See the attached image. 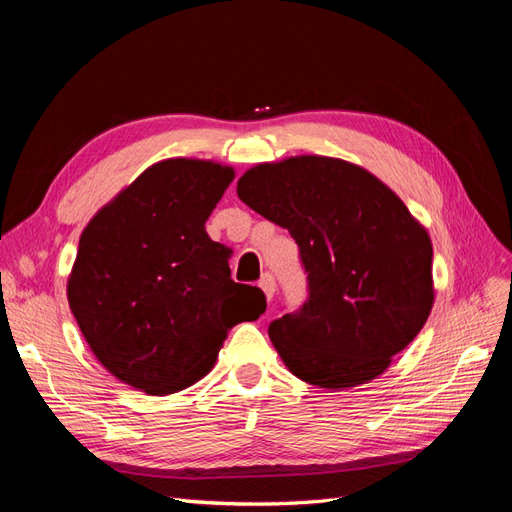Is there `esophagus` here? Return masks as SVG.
Listing matches in <instances>:
<instances>
[{
    "instance_id": "1",
    "label": "esophagus",
    "mask_w": 512,
    "mask_h": 512,
    "mask_svg": "<svg viewBox=\"0 0 512 512\" xmlns=\"http://www.w3.org/2000/svg\"><path fill=\"white\" fill-rule=\"evenodd\" d=\"M258 286L262 288V292H265V297L271 301L275 297V277L271 273H265L262 275V280L258 282Z\"/></svg>"
}]
</instances>
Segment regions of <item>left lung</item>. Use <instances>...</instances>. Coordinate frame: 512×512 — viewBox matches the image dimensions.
<instances>
[{
    "label": "left lung",
    "mask_w": 512,
    "mask_h": 512,
    "mask_svg": "<svg viewBox=\"0 0 512 512\" xmlns=\"http://www.w3.org/2000/svg\"><path fill=\"white\" fill-rule=\"evenodd\" d=\"M237 194L290 232L307 271L303 307L269 327L290 374L329 391L382 376L431 314L427 228L389 185L339 158L256 164Z\"/></svg>",
    "instance_id": "obj_1"
}]
</instances>
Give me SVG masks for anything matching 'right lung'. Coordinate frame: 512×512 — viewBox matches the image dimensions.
Here are the masks:
<instances>
[{
  "mask_svg": "<svg viewBox=\"0 0 512 512\" xmlns=\"http://www.w3.org/2000/svg\"><path fill=\"white\" fill-rule=\"evenodd\" d=\"M235 168L168 158L143 170L85 226L68 303L100 365L147 395L207 376L228 331L267 309L230 280V250L205 222Z\"/></svg>",
  "mask_w": 512,
  "mask_h": 512,
  "instance_id": "add662e5",
  "label": "right lung"
}]
</instances>
